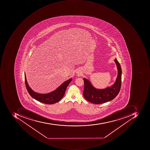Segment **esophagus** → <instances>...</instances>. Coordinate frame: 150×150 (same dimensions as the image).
Here are the masks:
<instances>
[{"instance_id": "esophagus-1", "label": "esophagus", "mask_w": 150, "mask_h": 150, "mask_svg": "<svg viewBox=\"0 0 150 150\" xmlns=\"http://www.w3.org/2000/svg\"><path fill=\"white\" fill-rule=\"evenodd\" d=\"M77 73V74L79 75H81V71H78L76 72Z\"/></svg>"}]
</instances>
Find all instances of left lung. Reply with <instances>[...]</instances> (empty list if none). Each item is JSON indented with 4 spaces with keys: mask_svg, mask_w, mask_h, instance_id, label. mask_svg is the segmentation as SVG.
Returning <instances> with one entry per match:
<instances>
[{
    "mask_svg": "<svg viewBox=\"0 0 150 150\" xmlns=\"http://www.w3.org/2000/svg\"><path fill=\"white\" fill-rule=\"evenodd\" d=\"M117 69V75L113 85L105 89H99L94 87L89 80L83 79L84 89L83 96L86 100L95 104L105 103L113 100L119 94L121 86L122 69L116 59L114 60Z\"/></svg>",
    "mask_w": 150,
    "mask_h": 150,
    "instance_id": "1",
    "label": "left lung"
}]
</instances>
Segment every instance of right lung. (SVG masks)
Instances as JSON below:
<instances>
[{
	"label": "right lung",
	"instance_id": "1",
	"mask_svg": "<svg viewBox=\"0 0 150 150\" xmlns=\"http://www.w3.org/2000/svg\"><path fill=\"white\" fill-rule=\"evenodd\" d=\"M72 79H69L63 82L55 90L47 94H40L33 91L29 86L25 73V81L27 90L30 96L37 101L45 104H53L60 101L63 98L66 89Z\"/></svg>",
	"mask_w": 150,
	"mask_h": 150
}]
</instances>
